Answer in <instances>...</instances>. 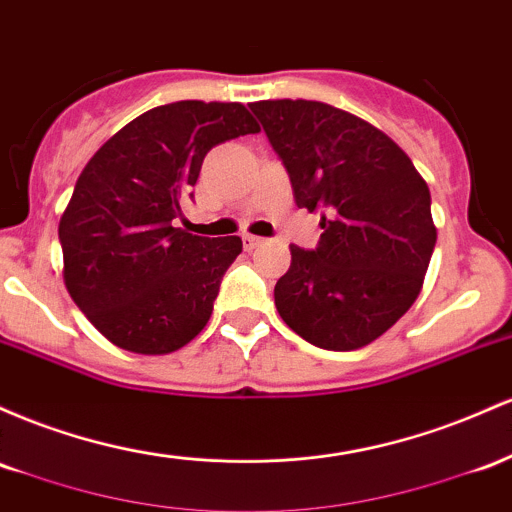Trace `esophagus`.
<instances>
[{
	"label": "esophagus",
	"instance_id": "34e87169",
	"mask_svg": "<svg viewBox=\"0 0 512 512\" xmlns=\"http://www.w3.org/2000/svg\"><path fill=\"white\" fill-rule=\"evenodd\" d=\"M241 241H244V249L246 251L256 249V246L263 244V239L261 237H254V234H244V237H241Z\"/></svg>",
	"mask_w": 512,
	"mask_h": 512
}]
</instances>
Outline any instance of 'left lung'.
<instances>
[{"label": "left lung", "mask_w": 512, "mask_h": 512, "mask_svg": "<svg viewBox=\"0 0 512 512\" xmlns=\"http://www.w3.org/2000/svg\"><path fill=\"white\" fill-rule=\"evenodd\" d=\"M290 176L297 208L321 212L317 249L292 244L275 307L297 336L355 350L409 312L435 232L428 183L392 137L321 101L251 103Z\"/></svg>", "instance_id": "8db88e82"}]
</instances>
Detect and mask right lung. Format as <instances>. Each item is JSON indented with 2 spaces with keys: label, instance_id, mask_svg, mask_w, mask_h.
Instances as JSON below:
<instances>
[{
  "label": "right lung",
  "instance_id": "1",
  "mask_svg": "<svg viewBox=\"0 0 512 512\" xmlns=\"http://www.w3.org/2000/svg\"><path fill=\"white\" fill-rule=\"evenodd\" d=\"M258 130L241 103H166L130 120L84 166L60 220L62 275L118 348L164 355L208 324L241 239L195 237L174 220L205 154Z\"/></svg>",
  "mask_w": 512,
  "mask_h": 512
}]
</instances>
